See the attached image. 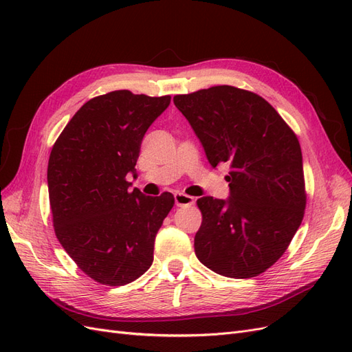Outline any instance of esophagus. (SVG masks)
<instances>
[{
  "label": "esophagus",
  "mask_w": 352,
  "mask_h": 352,
  "mask_svg": "<svg viewBox=\"0 0 352 352\" xmlns=\"http://www.w3.org/2000/svg\"><path fill=\"white\" fill-rule=\"evenodd\" d=\"M175 202L177 207H190L195 204V198L190 197V195H186L184 192H176L175 194Z\"/></svg>",
  "instance_id": "esophagus-1"
}]
</instances>
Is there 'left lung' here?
Segmentation results:
<instances>
[{"label": "left lung", "mask_w": 352, "mask_h": 352, "mask_svg": "<svg viewBox=\"0 0 352 352\" xmlns=\"http://www.w3.org/2000/svg\"><path fill=\"white\" fill-rule=\"evenodd\" d=\"M173 102L212 167L229 164L228 199L197 201L202 223L198 260L217 274L255 278L278 261L300 228L307 204L298 138L272 105L229 85L175 95Z\"/></svg>", "instance_id": "8db88e82"}]
</instances>
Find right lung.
<instances>
[{
  "label": "right lung",
  "instance_id": "1",
  "mask_svg": "<svg viewBox=\"0 0 352 352\" xmlns=\"http://www.w3.org/2000/svg\"><path fill=\"white\" fill-rule=\"evenodd\" d=\"M172 97L113 91L85 102L48 160L52 225L61 247L95 282L122 286L151 267L154 241L175 204L170 192L129 190L148 127Z\"/></svg>",
  "mask_w": 352,
  "mask_h": 352
}]
</instances>
